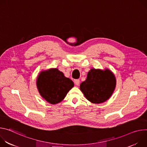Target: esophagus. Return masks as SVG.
<instances>
[{"mask_svg":"<svg viewBox=\"0 0 147 147\" xmlns=\"http://www.w3.org/2000/svg\"><path fill=\"white\" fill-rule=\"evenodd\" d=\"M74 83L76 86H78L80 84V80L79 79H75L74 80Z\"/></svg>","mask_w":147,"mask_h":147,"instance_id":"obj_1","label":"esophagus"}]
</instances>
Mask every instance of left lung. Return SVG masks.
Returning a JSON list of instances; mask_svg holds the SVG:
<instances>
[{"label": "left lung", "mask_w": 147, "mask_h": 147, "mask_svg": "<svg viewBox=\"0 0 147 147\" xmlns=\"http://www.w3.org/2000/svg\"><path fill=\"white\" fill-rule=\"evenodd\" d=\"M116 85L115 75L108 69H91L87 78L80 85L86 98L92 103L99 104L107 100Z\"/></svg>", "instance_id": "obj_1"}]
</instances>
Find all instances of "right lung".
Masks as SVG:
<instances>
[{
	"label": "right lung",
	"mask_w": 147,
	"mask_h": 147,
	"mask_svg": "<svg viewBox=\"0 0 147 147\" xmlns=\"http://www.w3.org/2000/svg\"><path fill=\"white\" fill-rule=\"evenodd\" d=\"M74 86L72 80L57 68L41 71L37 79V87L40 95L52 105L61 102Z\"/></svg>",
	"instance_id": "right-lung-1"
}]
</instances>
